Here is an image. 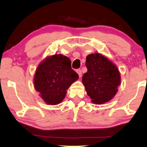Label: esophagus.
Returning <instances> with one entry per match:
<instances>
[{
  "label": "esophagus",
  "instance_id": "34e87169",
  "mask_svg": "<svg viewBox=\"0 0 147 147\" xmlns=\"http://www.w3.org/2000/svg\"><path fill=\"white\" fill-rule=\"evenodd\" d=\"M76 72H77V74H78V75H79V77H82V70H81L80 69H77V70H76Z\"/></svg>",
  "mask_w": 147,
  "mask_h": 147
}]
</instances>
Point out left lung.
Segmentation results:
<instances>
[{
	"mask_svg": "<svg viewBox=\"0 0 147 147\" xmlns=\"http://www.w3.org/2000/svg\"><path fill=\"white\" fill-rule=\"evenodd\" d=\"M88 71L82 77V83L92 103L102 104L111 100L117 93L121 77L117 66L99 53L88 55Z\"/></svg>",
	"mask_w": 147,
	"mask_h": 147,
	"instance_id": "1",
	"label": "left lung"
}]
</instances>
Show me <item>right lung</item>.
Instances as JSON below:
<instances>
[{
	"mask_svg": "<svg viewBox=\"0 0 147 147\" xmlns=\"http://www.w3.org/2000/svg\"><path fill=\"white\" fill-rule=\"evenodd\" d=\"M79 78L71 61L63 55L49 56L39 63L34 78L35 90L47 104L57 105L65 98L67 90Z\"/></svg>",
	"mask_w": 147,
	"mask_h": 147,
	"instance_id": "1",
	"label": "right lung"
}]
</instances>
